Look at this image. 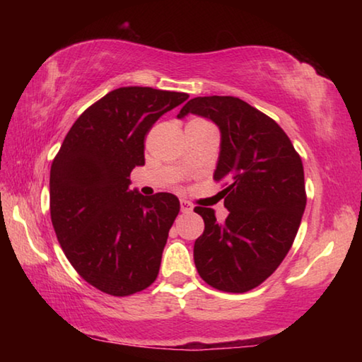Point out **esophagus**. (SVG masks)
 <instances>
[{
    "mask_svg": "<svg viewBox=\"0 0 362 362\" xmlns=\"http://www.w3.org/2000/svg\"><path fill=\"white\" fill-rule=\"evenodd\" d=\"M180 211L183 212V214H189L193 211V206L188 203V201H185V199H182L180 201Z\"/></svg>",
    "mask_w": 362,
    "mask_h": 362,
    "instance_id": "esophagus-1",
    "label": "esophagus"
}]
</instances>
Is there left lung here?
<instances>
[{
  "label": "left lung",
  "instance_id": "obj_1",
  "mask_svg": "<svg viewBox=\"0 0 362 362\" xmlns=\"http://www.w3.org/2000/svg\"><path fill=\"white\" fill-rule=\"evenodd\" d=\"M193 113L216 122L222 136L214 179L225 183L228 217L194 207L204 231L194 241L199 276L218 291L243 293L276 272L289 252L306 206L302 158L274 119L238 97L188 100Z\"/></svg>",
  "mask_w": 362,
  "mask_h": 362
}]
</instances>
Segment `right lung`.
I'll list each match as a JSON object with an SVG mask.
<instances>
[{
    "label": "right lung",
    "mask_w": 362,
    "mask_h": 362,
    "mask_svg": "<svg viewBox=\"0 0 362 362\" xmlns=\"http://www.w3.org/2000/svg\"><path fill=\"white\" fill-rule=\"evenodd\" d=\"M188 99L153 88L115 89L84 110L54 158L51 220L66 259L90 286L126 297L155 283L180 203L129 189L145 136Z\"/></svg>",
    "instance_id": "obj_1"
}]
</instances>
